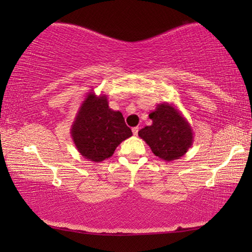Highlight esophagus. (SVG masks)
Segmentation results:
<instances>
[{"instance_id":"esophagus-1","label":"esophagus","mask_w":252,"mask_h":252,"mask_svg":"<svg viewBox=\"0 0 252 252\" xmlns=\"http://www.w3.org/2000/svg\"><path fill=\"white\" fill-rule=\"evenodd\" d=\"M139 129H140V128H139V127H137V126L134 127V128L132 129V130H133V134H134V135H135V136L137 135V133H139Z\"/></svg>"}]
</instances>
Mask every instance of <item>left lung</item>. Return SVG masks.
I'll return each instance as SVG.
<instances>
[{
	"label": "left lung",
	"mask_w": 252,
	"mask_h": 252,
	"mask_svg": "<svg viewBox=\"0 0 252 252\" xmlns=\"http://www.w3.org/2000/svg\"><path fill=\"white\" fill-rule=\"evenodd\" d=\"M149 118L153 124L140 129L139 136L160 159H179L192 146L194 133L190 124L172 103L158 104Z\"/></svg>",
	"instance_id": "8db88e82"
}]
</instances>
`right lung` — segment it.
Returning a JSON list of instances; mask_svg holds the SVG:
<instances>
[{
    "mask_svg": "<svg viewBox=\"0 0 252 252\" xmlns=\"http://www.w3.org/2000/svg\"><path fill=\"white\" fill-rule=\"evenodd\" d=\"M120 111L110 109L106 95L89 92L71 126L72 140L86 159L99 163L110 158L123 141L132 136Z\"/></svg>",
    "mask_w": 252,
    "mask_h": 252,
    "instance_id": "right-lung-1",
    "label": "right lung"
}]
</instances>
